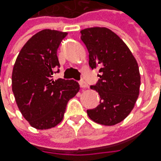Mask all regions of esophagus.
<instances>
[{
  "label": "esophagus",
  "instance_id": "1",
  "mask_svg": "<svg viewBox=\"0 0 161 161\" xmlns=\"http://www.w3.org/2000/svg\"><path fill=\"white\" fill-rule=\"evenodd\" d=\"M79 83H80V88H82V89H85V88H88V84L86 83V81H84V80H80V81H79Z\"/></svg>",
  "mask_w": 161,
  "mask_h": 161
}]
</instances>
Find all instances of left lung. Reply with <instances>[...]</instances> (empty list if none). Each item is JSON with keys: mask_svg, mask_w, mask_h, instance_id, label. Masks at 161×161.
<instances>
[{"mask_svg": "<svg viewBox=\"0 0 161 161\" xmlns=\"http://www.w3.org/2000/svg\"><path fill=\"white\" fill-rule=\"evenodd\" d=\"M89 51V65L99 68V79L90 89L99 94V105L88 109L91 120L104 125L120 123L133 110L139 96L141 76L133 53L125 42L107 28L80 31Z\"/></svg>", "mask_w": 161, "mask_h": 161, "instance_id": "1", "label": "left lung"}]
</instances>
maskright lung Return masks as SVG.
Returning a JSON list of instances; mask_svg holds the SVG:
<instances>
[{"mask_svg":"<svg viewBox=\"0 0 161 161\" xmlns=\"http://www.w3.org/2000/svg\"><path fill=\"white\" fill-rule=\"evenodd\" d=\"M66 36L57 30H41L24 45L13 67L12 91L18 108L30 125L38 130L57 125L68 101L80 90L73 80L52 79L59 72L57 49Z\"/></svg>","mask_w":161,"mask_h":161,"instance_id":"add662e5","label":"right lung"}]
</instances>
